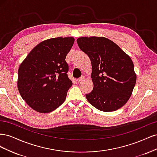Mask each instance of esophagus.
Wrapping results in <instances>:
<instances>
[{
	"label": "esophagus",
	"instance_id": "34e87169",
	"mask_svg": "<svg viewBox=\"0 0 157 157\" xmlns=\"http://www.w3.org/2000/svg\"><path fill=\"white\" fill-rule=\"evenodd\" d=\"M84 79V77H80V78H78V79H77V81H78V82H80L82 81V80H83Z\"/></svg>",
	"mask_w": 157,
	"mask_h": 157
}]
</instances>
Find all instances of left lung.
<instances>
[{
  "instance_id": "left-lung-1",
  "label": "left lung",
  "mask_w": 157,
  "mask_h": 157,
  "mask_svg": "<svg viewBox=\"0 0 157 157\" xmlns=\"http://www.w3.org/2000/svg\"><path fill=\"white\" fill-rule=\"evenodd\" d=\"M77 42L92 63L94 88L86 94L88 102L104 112L115 111L124 105L137 78L130 57L103 36L79 37Z\"/></svg>"
}]
</instances>
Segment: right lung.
I'll return each mask as SVG.
<instances>
[{
	"label": "right lung",
	"instance_id": "right-lung-1",
	"mask_svg": "<svg viewBox=\"0 0 157 157\" xmlns=\"http://www.w3.org/2000/svg\"><path fill=\"white\" fill-rule=\"evenodd\" d=\"M73 37H57L37 44L18 69L17 88L21 98L40 113L54 111L66 99L73 82L68 78L66 56Z\"/></svg>",
	"mask_w": 157,
	"mask_h": 157
}]
</instances>
